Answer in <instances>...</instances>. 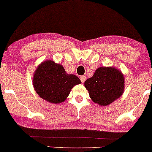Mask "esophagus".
Masks as SVG:
<instances>
[{
  "label": "esophagus",
  "mask_w": 152,
  "mask_h": 152,
  "mask_svg": "<svg viewBox=\"0 0 152 152\" xmlns=\"http://www.w3.org/2000/svg\"><path fill=\"white\" fill-rule=\"evenodd\" d=\"M80 80H81L82 83H83V82L86 81V76H80Z\"/></svg>",
  "instance_id": "obj_1"
}]
</instances>
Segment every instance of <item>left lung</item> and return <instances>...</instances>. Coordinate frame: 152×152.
<instances>
[{"label": "left lung", "instance_id": "8db88e82", "mask_svg": "<svg viewBox=\"0 0 152 152\" xmlns=\"http://www.w3.org/2000/svg\"><path fill=\"white\" fill-rule=\"evenodd\" d=\"M91 99L101 106H107L123 94L124 78L117 69L101 67L84 83Z\"/></svg>", "mask_w": 152, "mask_h": 152}]
</instances>
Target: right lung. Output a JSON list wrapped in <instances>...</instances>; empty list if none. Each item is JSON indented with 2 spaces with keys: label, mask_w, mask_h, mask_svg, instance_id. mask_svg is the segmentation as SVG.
Returning a JSON list of instances; mask_svg holds the SVG:
<instances>
[{
  "label": "right lung",
  "mask_w": 152,
  "mask_h": 152,
  "mask_svg": "<svg viewBox=\"0 0 152 152\" xmlns=\"http://www.w3.org/2000/svg\"><path fill=\"white\" fill-rule=\"evenodd\" d=\"M34 87L41 98L59 104L65 101L75 85L81 81L74 74H68L61 65L46 61L38 66L34 76Z\"/></svg>",
  "instance_id": "1"
}]
</instances>
